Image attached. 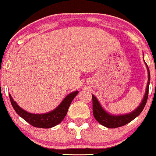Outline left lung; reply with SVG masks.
Listing matches in <instances>:
<instances>
[{
  "instance_id": "1",
  "label": "left lung",
  "mask_w": 156,
  "mask_h": 156,
  "mask_svg": "<svg viewBox=\"0 0 156 156\" xmlns=\"http://www.w3.org/2000/svg\"><path fill=\"white\" fill-rule=\"evenodd\" d=\"M148 73V82L147 85L146 92L144 94V98L141 101V104L137 107L135 110L129 114H122V115H113V114H109L106 111L104 110V108L101 106L100 104L99 101L95 98V96L92 95V109H93V114L94 117L96 119V120L101 124L103 126L106 127L108 128H116L119 127L123 126V125L128 124L130 122H131L133 119L137 117L141 112H142L145 106L147 101L148 98V92H149V85H150V74L148 66L147 65Z\"/></svg>"
}]
</instances>
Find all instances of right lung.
Instances as JSON below:
<instances>
[{"mask_svg": "<svg viewBox=\"0 0 156 156\" xmlns=\"http://www.w3.org/2000/svg\"><path fill=\"white\" fill-rule=\"evenodd\" d=\"M78 94V91L71 92L62 101V103L56 107L54 110L51 112L45 113V114H32L26 111L23 110L22 108L17 104V103L14 101L11 94L9 98L12 106L17 114L25 119L27 122L31 124L32 126L36 128H51L57 125L64 119L67 114L68 108L72 103L73 100L75 97Z\"/></svg>", "mask_w": 156, "mask_h": 156, "instance_id": "right-lung-1", "label": "right lung"}]
</instances>
